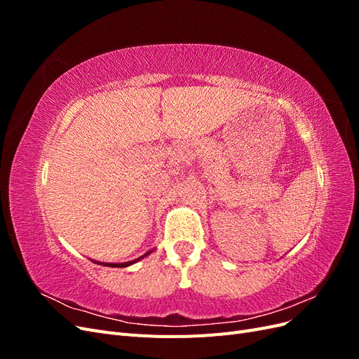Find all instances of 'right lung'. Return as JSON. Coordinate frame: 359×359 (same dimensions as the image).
<instances>
[{"mask_svg":"<svg viewBox=\"0 0 359 359\" xmlns=\"http://www.w3.org/2000/svg\"><path fill=\"white\" fill-rule=\"evenodd\" d=\"M151 253H153V250H149V252H147L144 256H139V257H137V259H135V260H128V262H123V264H107V262H99V260H93V262L99 264V265H103V266H111V268H126V266H130V265H133V264L139 262L140 259L147 257V256H148V255H151Z\"/></svg>","mask_w":359,"mask_h":359,"instance_id":"1","label":"right lung"}]
</instances>
